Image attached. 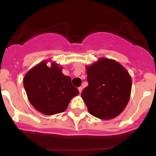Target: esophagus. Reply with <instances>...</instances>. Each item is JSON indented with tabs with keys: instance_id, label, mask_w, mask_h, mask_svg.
Wrapping results in <instances>:
<instances>
[{
	"instance_id": "obj_1",
	"label": "esophagus",
	"mask_w": 156,
	"mask_h": 156,
	"mask_svg": "<svg viewBox=\"0 0 156 156\" xmlns=\"http://www.w3.org/2000/svg\"><path fill=\"white\" fill-rule=\"evenodd\" d=\"M78 90H79L80 94H81V92H82V90H83V87H80L78 88Z\"/></svg>"
}]
</instances>
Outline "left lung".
Instances as JSON below:
<instances>
[{
  "label": "left lung",
  "mask_w": 156,
  "mask_h": 156,
  "mask_svg": "<svg viewBox=\"0 0 156 156\" xmlns=\"http://www.w3.org/2000/svg\"><path fill=\"white\" fill-rule=\"evenodd\" d=\"M88 86L81 93L88 112L101 119L118 116L130 98L132 80L127 70L113 59L101 58L86 66Z\"/></svg>",
  "instance_id": "1"
}]
</instances>
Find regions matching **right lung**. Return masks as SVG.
I'll list each match as a JSON object with an SVG mask.
<instances>
[{
	"mask_svg": "<svg viewBox=\"0 0 156 156\" xmlns=\"http://www.w3.org/2000/svg\"><path fill=\"white\" fill-rule=\"evenodd\" d=\"M37 64L23 78V85L30 102L40 112L48 115L66 110L73 98L79 90L73 86L71 77L62 73V67L55 62Z\"/></svg>",
	"mask_w": 156,
	"mask_h": 156,
	"instance_id": "add662e5",
	"label": "right lung"
}]
</instances>
